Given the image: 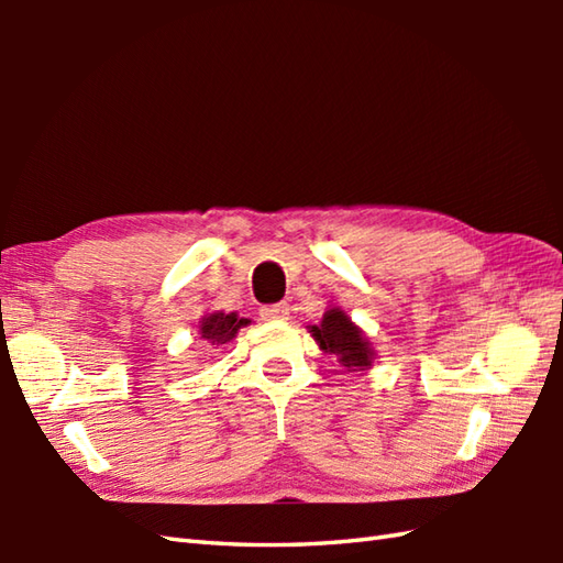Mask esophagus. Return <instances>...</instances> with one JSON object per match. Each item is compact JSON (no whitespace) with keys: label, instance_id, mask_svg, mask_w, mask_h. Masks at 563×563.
Listing matches in <instances>:
<instances>
[{"label":"esophagus","instance_id":"34e87169","mask_svg":"<svg viewBox=\"0 0 563 563\" xmlns=\"http://www.w3.org/2000/svg\"><path fill=\"white\" fill-rule=\"evenodd\" d=\"M288 317H290V305H285V302L261 307V319H266V321H285Z\"/></svg>","mask_w":563,"mask_h":563}]
</instances>
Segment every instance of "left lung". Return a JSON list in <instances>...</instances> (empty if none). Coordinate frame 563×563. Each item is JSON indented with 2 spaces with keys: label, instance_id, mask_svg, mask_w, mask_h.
<instances>
[{
  "label": "left lung",
  "instance_id": "left-lung-1",
  "mask_svg": "<svg viewBox=\"0 0 563 563\" xmlns=\"http://www.w3.org/2000/svg\"><path fill=\"white\" fill-rule=\"evenodd\" d=\"M309 333H312L319 349L336 357L349 373H363V369L373 367L377 355L373 343L365 336V331L345 314V309L329 305L319 327H309Z\"/></svg>",
  "mask_w": 563,
  "mask_h": 563
}]
</instances>
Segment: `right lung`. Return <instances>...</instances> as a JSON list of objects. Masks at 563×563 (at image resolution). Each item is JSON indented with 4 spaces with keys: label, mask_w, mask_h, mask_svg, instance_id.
<instances>
[{
    "label": "right lung",
    "mask_w": 563,
    "mask_h": 563,
    "mask_svg": "<svg viewBox=\"0 0 563 563\" xmlns=\"http://www.w3.org/2000/svg\"><path fill=\"white\" fill-rule=\"evenodd\" d=\"M249 324H251V319L239 317L236 312H230V314L212 312L198 321V336H200V341L212 345V349H222V345L236 339L239 329H244Z\"/></svg>",
    "instance_id": "obj_1"
}]
</instances>
